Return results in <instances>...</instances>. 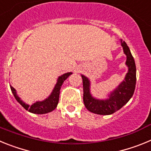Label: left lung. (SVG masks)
<instances>
[{
	"instance_id": "obj_1",
	"label": "left lung",
	"mask_w": 151,
	"mask_h": 151,
	"mask_svg": "<svg viewBox=\"0 0 151 151\" xmlns=\"http://www.w3.org/2000/svg\"><path fill=\"white\" fill-rule=\"evenodd\" d=\"M124 54L126 56L125 65L128 73L121 83L107 94L106 99H98L91 93V81L88 77L81 75L83 82V101L85 107L91 113L99 115H110L116 112L129 102L135 89L136 66L130 49L125 41L121 40Z\"/></svg>"
}]
</instances>
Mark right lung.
<instances>
[{
	"mask_svg": "<svg viewBox=\"0 0 151 151\" xmlns=\"http://www.w3.org/2000/svg\"><path fill=\"white\" fill-rule=\"evenodd\" d=\"M73 74V73H66L61 75L60 76L58 77L57 80V83L54 86V89L52 90V92L50 95L47 97L46 99L43 100L41 101H36L32 105H29L24 102L20 97H19L17 94V90L13 87L10 86V89L12 91L13 96L15 97L16 100L18 101L22 106H23L26 110H29L30 113H35V114H45V113H50L55 110L57 106L58 102H59V97H60V91L61 86L63 83L70 75Z\"/></svg>",
	"mask_w": 151,
	"mask_h": 151,
	"instance_id": "right-lung-1",
	"label": "right lung"
}]
</instances>
